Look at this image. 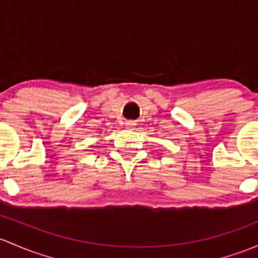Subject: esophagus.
I'll use <instances>...</instances> for the list:
<instances>
[{"instance_id":"esophagus-1","label":"esophagus","mask_w":258,"mask_h":258,"mask_svg":"<svg viewBox=\"0 0 258 258\" xmlns=\"http://www.w3.org/2000/svg\"><path fill=\"white\" fill-rule=\"evenodd\" d=\"M135 122L134 121H126L124 122V126H126V128H128V130H132V128H135Z\"/></svg>"}]
</instances>
